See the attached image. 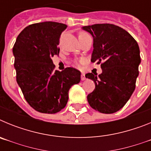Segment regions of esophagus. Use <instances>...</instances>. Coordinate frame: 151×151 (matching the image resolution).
Masks as SVG:
<instances>
[{
	"label": "esophagus",
	"mask_w": 151,
	"mask_h": 151,
	"mask_svg": "<svg viewBox=\"0 0 151 151\" xmlns=\"http://www.w3.org/2000/svg\"><path fill=\"white\" fill-rule=\"evenodd\" d=\"M85 73H82V75H81V79L82 80V81H84V80H85Z\"/></svg>",
	"instance_id": "1"
}]
</instances>
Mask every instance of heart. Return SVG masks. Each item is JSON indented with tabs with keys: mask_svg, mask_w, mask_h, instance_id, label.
<instances>
[{
	"mask_svg": "<svg viewBox=\"0 0 151 151\" xmlns=\"http://www.w3.org/2000/svg\"><path fill=\"white\" fill-rule=\"evenodd\" d=\"M89 35L88 34V33L86 32H79V34H78V38H85V37H86V36H88ZM76 65H79V63L78 62V61H76Z\"/></svg>",
	"mask_w": 151,
	"mask_h": 151,
	"instance_id": "obj_1",
	"label": "heart"
}]
</instances>
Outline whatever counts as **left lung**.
Instances as JSON below:
<instances>
[{"mask_svg": "<svg viewBox=\"0 0 151 151\" xmlns=\"http://www.w3.org/2000/svg\"><path fill=\"white\" fill-rule=\"evenodd\" d=\"M93 37L92 63L101 64L102 73H87L95 88L87 97L94 110L110 114L127 103L135 88L141 63L137 41L127 31L113 24L83 26Z\"/></svg>", "mask_w": 151, "mask_h": 151, "instance_id": "1", "label": "left lung"}]
</instances>
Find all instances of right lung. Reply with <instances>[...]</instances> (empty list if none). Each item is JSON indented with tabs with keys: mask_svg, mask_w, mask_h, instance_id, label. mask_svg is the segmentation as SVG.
I'll return each instance as SVG.
<instances>
[{
	"mask_svg": "<svg viewBox=\"0 0 151 151\" xmlns=\"http://www.w3.org/2000/svg\"><path fill=\"white\" fill-rule=\"evenodd\" d=\"M66 27L56 22L32 24L13 46L17 82L28 104L40 113L60 111L67 104L69 88L81 80V73L75 68L54 70L52 57L59 54L60 37Z\"/></svg>",
	"mask_w": 151,
	"mask_h": 151,
	"instance_id": "obj_1",
	"label": "right lung"
}]
</instances>
